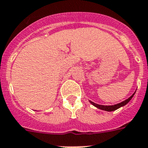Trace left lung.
<instances>
[{
	"label": "left lung",
	"instance_id": "obj_1",
	"mask_svg": "<svg viewBox=\"0 0 148 148\" xmlns=\"http://www.w3.org/2000/svg\"><path fill=\"white\" fill-rule=\"evenodd\" d=\"M135 93H136V92H134V93L133 94V95H131L129 98H127V100H125V101H122V102L119 103H117V104L111 105V106H104V105L97 104V103H95L92 102V101H89V102L91 103H92L93 106H95V107L98 108V109H100V110H104V111H107V112H112V111H115V110H118V109H119V108L122 107V106H125L127 103H128L130 102V101L131 99H132V97L134 96Z\"/></svg>",
	"mask_w": 148,
	"mask_h": 148
}]
</instances>
